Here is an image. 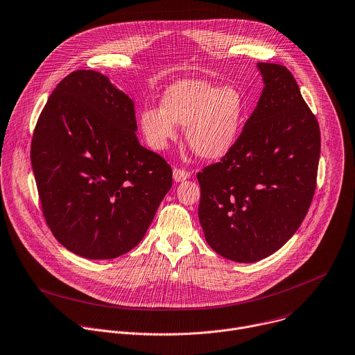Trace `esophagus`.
Segmentation results:
<instances>
[{"mask_svg": "<svg viewBox=\"0 0 355 355\" xmlns=\"http://www.w3.org/2000/svg\"><path fill=\"white\" fill-rule=\"evenodd\" d=\"M173 178H174L175 182H182V181L189 178V173L185 171V170H181V168H174Z\"/></svg>", "mask_w": 355, "mask_h": 355, "instance_id": "esophagus-1", "label": "esophagus"}]
</instances>
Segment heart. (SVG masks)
Returning <instances> with one entry per match:
<instances>
[{
  "instance_id": "1",
  "label": "heart",
  "mask_w": 355,
  "mask_h": 355,
  "mask_svg": "<svg viewBox=\"0 0 355 355\" xmlns=\"http://www.w3.org/2000/svg\"><path fill=\"white\" fill-rule=\"evenodd\" d=\"M245 112V98L234 86L217 87L203 80L171 85L162 108L141 112L139 127L155 150H164L177 138V125L187 127L192 150L203 159H221L235 145Z\"/></svg>"
}]
</instances>
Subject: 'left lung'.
<instances>
[{
  "instance_id": "1",
  "label": "left lung",
  "mask_w": 355,
  "mask_h": 355,
  "mask_svg": "<svg viewBox=\"0 0 355 355\" xmlns=\"http://www.w3.org/2000/svg\"><path fill=\"white\" fill-rule=\"evenodd\" d=\"M263 90L234 148L196 178L206 243L225 259L252 263L279 251L313 198L320 131L293 73L258 62Z\"/></svg>"
}]
</instances>
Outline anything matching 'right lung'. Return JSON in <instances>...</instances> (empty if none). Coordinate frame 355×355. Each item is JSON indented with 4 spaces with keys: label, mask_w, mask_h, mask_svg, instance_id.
Listing matches in <instances>:
<instances>
[{
    "label": "right lung",
    "mask_w": 355,
    "mask_h": 355,
    "mask_svg": "<svg viewBox=\"0 0 355 355\" xmlns=\"http://www.w3.org/2000/svg\"><path fill=\"white\" fill-rule=\"evenodd\" d=\"M137 131L134 101L96 71L64 78L39 116L31 160L43 213L75 255L130 252L173 185L171 167Z\"/></svg>",
    "instance_id": "1"
}]
</instances>
